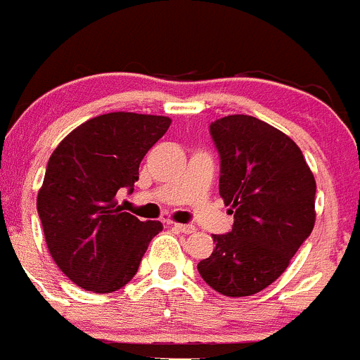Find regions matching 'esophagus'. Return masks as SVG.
<instances>
[{"mask_svg": "<svg viewBox=\"0 0 360 360\" xmlns=\"http://www.w3.org/2000/svg\"><path fill=\"white\" fill-rule=\"evenodd\" d=\"M172 227L177 231V233H184V234L195 233V227H193V226H188V224H174Z\"/></svg>", "mask_w": 360, "mask_h": 360, "instance_id": "1", "label": "esophagus"}]
</instances>
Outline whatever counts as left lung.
I'll list each match as a JSON object with an SVG mask.
<instances>
[{
  "label": "left lung",
  "mask_w": 360,
  "mask_h": 360,
  "mask_svg": "<svg viewBox=\"0 0 360 360\" xmlns=\"http://www.w3.org/2000/svg\"><path fill=\"white\" fill-rule=\"evenodd\" d=\"M220 197L234 213L233 231L214 234V250L197 264L200 277L226 297L268 288L314 227L316 181L300 147L250 115L214 120Z\"/></svg>",
  "instance_id": "8db88e82"
}]
</instances>
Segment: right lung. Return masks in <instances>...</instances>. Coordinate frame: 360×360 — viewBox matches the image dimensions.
<instances>
[{"instance_id":"obj_1","label":"right lung","mask_w":360,"mask_h":360,"mask_svg":"<svg viewBox=\"0 0 360 360\" xmlns=\"http://www.w3.org/2000/svg\"><path fill=\"white\" fill-rule=\"evenodd\" d=\"M163 115L113 112L70 131L53 150L37 211L53 261L79 288L112 293L139 271L161 221H140L117 204L133 191L147 150L167 133Z\"/></svg>"}]
</instances>
